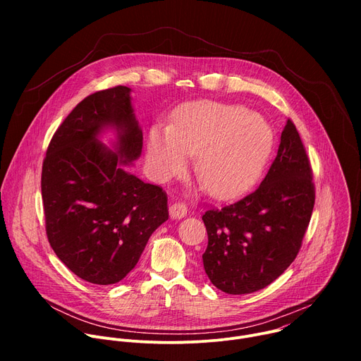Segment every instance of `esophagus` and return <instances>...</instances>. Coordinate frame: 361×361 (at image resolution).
Here are the masks:
<instances>
[{"instance_id": "obj_1", "label": "esophagus", "mask_w": 361, "mask_h": 361, "mask_svg": "<svg viewBox=\"0 0 361 361\" xmlns=\"http://www.w3.org/2000/svg\"><path fill=\"white\" fill-rule=\"evenodd\" d=\"M187 212H188V209L183 201H177L170 205V216L173 219H183L184 216H187Z\"/></svg>"}]
</instances>
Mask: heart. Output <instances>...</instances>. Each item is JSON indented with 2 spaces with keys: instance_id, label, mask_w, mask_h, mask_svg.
Listing matches in <instances>:
<instances>
[{
  "instance_id": "1",
  "label": "heart",
  "mask_w": 361,
  "mask_h": 361,
  "mask_svg": "<svg viewBox=\"0 0 361 361\" xmlns=\"http://www.w3.org/2000/svg\"><path fill=\"white\" fill-rule=\"evenodd\" d=\"M273 145L264 118L243 107L200 101L181 110L174 124H156L148 137V160L159 177L185 171L200 154L197 176L214 197L245 191L262 173Z\"/></svg>"
}]
</instances>
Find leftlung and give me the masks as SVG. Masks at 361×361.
Listing matches in <instances>:
<instances>
[{
	"label": "left lung",
	"instance_id": "1",
	"mask_svg": "<svg viewBox=\"0 0 361 361\" xmlns=\"http://www.w3.org/2000/svg\"><path fill=\"white\" fill-rule=\"evenodd\" d=\"M314 201L312 164L288 118L262 184L202 214L209 234L202 264L210 281L227 294H248L271 284L297 257Z\"/></svg>",
	"mask_w": 361,
	"mask_h": 361
}]
</instances>
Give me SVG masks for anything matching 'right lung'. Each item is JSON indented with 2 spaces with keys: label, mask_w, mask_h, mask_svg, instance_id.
Instances as JSON below:
<instances>
[{
  "label": "right lung",
  "mask_w": 361,
  "mask_h": 361,
  "mask_svg": "<svg viewBox=\"0 0 361 361\" xmlns=\"http://www.w3.org/2000/svg\"><path fill=\"white\" fill-rule=\"evenodd\" d=\"M107 125L119 131L117 152L96 141ZM141 148L142 133L124 85L85 97L48 144L41 173L47 238L59 259L88 283L123 280L149 235L169 220L167 192L123 169Z\"/></svg>",
  "instance_id": "1"
}]
</instances>
